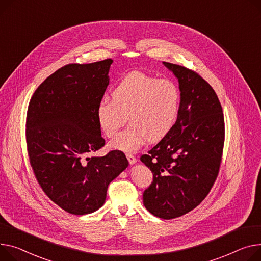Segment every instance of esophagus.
I'll use <instances>...</instances> for the list:
<instances>
[{
    "mask_svg": "<svg viewBox=\"0 0 261 261\" xmlns=\"http://www.w3.org/2000/svg\"><path fill=\"white\" fill-rule=\"evenodd\" d=\"M127 159H128V161H129V163H130L131 165H133V164L136 163V158H135V156H134L133 154H131V153H128V154H127Z\"/></svg>",
    "mask_w": 261,
    "mask_h": 261,
    "instance_id": "esophagus-1",
    "label": "esophagus"
}]
</instances>
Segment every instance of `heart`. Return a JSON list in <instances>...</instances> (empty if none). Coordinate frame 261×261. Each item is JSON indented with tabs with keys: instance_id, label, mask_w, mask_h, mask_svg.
<instances>
[{
	"instance_id": "obj_1",
	"label": "heart",
	"mask_w": 261,
	"mask_h": 261,
	"mask_svg": "<svg viewBox=\"0 0 261 261\" xmlns=\"http://www.w3.org/2000/svg\"><path fill=\"white\" fill-rule=\"evenodd\" d=\"M103 96L96 108L97 123L102 133L114 136L128 119L130 125L110 142V147L134 152L148 140L160 142L174 127L181 101L178 85L134 71L121 80L112 92Z\"/></svg>"
}]
</instances>
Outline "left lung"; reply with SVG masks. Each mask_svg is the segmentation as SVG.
Here are the masks:
<instances>
[{
  "label": "left lung",
  "instance_id": "1",
  "mask_svg": "<svg viewBox=\"0 0 261 261\" xmlns=\"http://www.w3.org/2000/svg\"><path fill=\"white\" fill-rule=\"evenodd\" d=\"M164 64L178 79L180 109L172 130L141 156L153 173L143 200L154 216L173 219L195 209L211 191L222 160L224 117L209 83L189 68Z\"/></svg>",
  "mask_w": 261,
  "mask_h": 261
}]
</instances>
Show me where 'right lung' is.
I'll return each instance as SVG.
<instances>
[{"label": "right lung", "mask_w": 261, "mask_h": 261, "mask_svg": "<svg viewBox=\"0 0 261 261\" xmlns=\"http://www.w3.org/2000/svg\"><path fill=\"white\" fill-rule=\"evenodd\" d=\"M112 62L65 65L38 87L28 105L26 145L34 177L52 201L73 215L98 210L109 184L129 165L119 150L87 158L105 146L96 108Z\"/></svg>", "instance_id": "right-lung-1"}]
</instances>
